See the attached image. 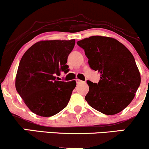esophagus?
<instances>
[{
	"label": "esophagus",
	"mask_w": 149,
	"mask_h": 149,
	"mask_svg": "<svg viewBox=\"0 0 149 149\" xmlns=\"http://www.w3.org/2000/svg\"><path fill=\"white\" fill-rule=\"evenodd\" d=\"M76 81L77 83H81L82 80H80L79 79H76Z\"/></svg>",
	"instance_id": "1"
}]
</instances>
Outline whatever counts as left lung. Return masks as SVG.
I'll return each instance as SVG.
<instances>
[{
  "label": "left lung",
  "instance_id": "1",
  "mask_svg": "<svg viewBox=\"0 0 149 149\" xmlns=\"http://www.w3.org/2000/svg\"><path fill=\"white\" fill-rule=\"evenodd\" d=\"M85 50L92 70L101 73L98 83L87 80L85 100L106 115L122 111L130 104L141 83V76L130 50L116 39L91 36L77 42Z\"/></svg>",
  "mask_w": 149,
  "mask_h": 149
}]
</instances>
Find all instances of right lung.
I'll return each instance as SVG.
<instances>
[{"mask_svg": "<svg viewBox=\"0 0 149 149\" xmlns=\"http://www.w3.org/2000/svg\"><path fill=\"white\" fill-rule=\"evenodd\" d=\"M75 40H43L33 45L22 57L15 80L18 94L32 112L49 117L67 106L75 80H57L61 71H69L66 64Z\"/></svg>", "mask_w": 149, "mask_h": 149, "instance_id": "1", "label": "right lung"}]
</instances>
